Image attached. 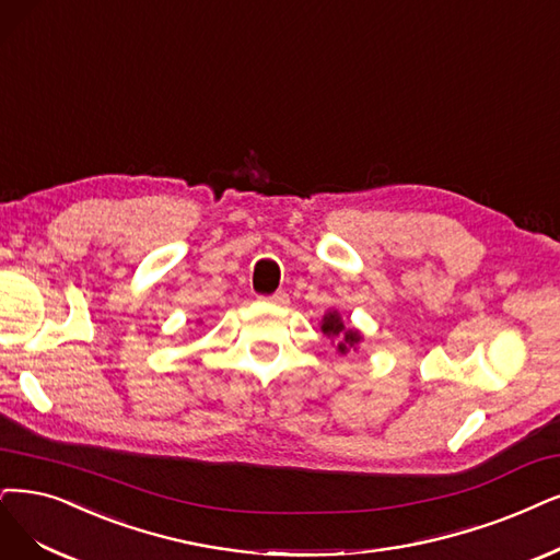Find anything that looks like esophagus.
<instances>
[{"label": "esophagus", "instance_id": "1", "mask_svg": "<svg viewBox=\"0 0 560 560\" xmlns=\"http://www.w3.org/2000/svg\"><path fill=\"white\" fill-rule=\"evenodd\" d=\"M265 302H269V304H277V306H285L288 304V293H283V291H277L275 295H269V298H262Z\"/></svg>", "mask_w": 560, "mask_h": 560}]
</instances>
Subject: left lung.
<instances>
[{
    "instance_id": "1",
    "label": "left lung",
    "mask_w": 560,
    "mask_h": 560,
    "mask_svg": "<svg viewBox=\"0 0 560 560\" xmlns=\"http://www.w3.org/2000/svg\"><path fill=\"white\" fill-rule=\"evenodd\" d=\"M320 332L325 337L332 339V341H337V350H339L341 355L350 353V350H355L358 343L362 341V335L358 332V329L355 327H346L337 312H329V314L323 316Z\"/></svg>"
}]
</instances>
